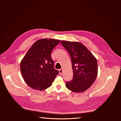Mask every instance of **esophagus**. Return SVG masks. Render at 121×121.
I'll return each instance as SVG.
<instances>
[{
    "instance_id": "obj_1",
    "label": "esophagus",
    "mask_w": 121,
    "mask_h": 121,
    "mask_svg": "<svg viewBox=\"0 0 121 121\" xmlns=\"http://www.w3.org/2000/svg\"><path fill=\"white\" fill-rule=\"evenodd\" d=\"M63 69H60V70H59V73H60V75H62V74H63Z\"/></svg>"
}]
</instances>
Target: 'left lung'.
<instances>
[{
	"instance_id": "left-lung-1",
	"label": "left lung",
	"mask_w": 121,
	"mask_h": 121,
	"mask_svg": "<svg viewBox=\"0 0 121 121\" xmlns=\"http://www.w3.org/2000/svg\"><path fill=\"white\" fill-rule=\"evenodd\" d=\"M61 43L70 56L73 71V79L67 82L65 86L73 92H84L92 85L97 77L96 58L81 43L65 40Z\"/></svg>"
}]
</instances>
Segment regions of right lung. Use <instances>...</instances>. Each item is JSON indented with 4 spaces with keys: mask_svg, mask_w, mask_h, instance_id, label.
I'll list each match as a JSON object with an SVG mask.
<instances>
[{
    "mask_svg": "<svg viewBox=\"0 0 121 121\" xmlns=\"http://www.w3.org/2000/svg\"><path fill=\"white\" fill-rule=\"evenodd\" d=\"M60 40L43 38L36 41L21 61L20 69L28 85L42 91L52 85L59 71L54 69L51 53Z\"/></svg>",
    "mask_w": 121,
    "mask_h": 121,
    "instance_id": "1",
    "label": "right lung"
}]
</instances>
